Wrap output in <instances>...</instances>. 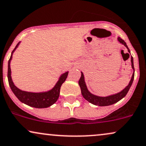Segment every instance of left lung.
<instances>
[{
    "label": "left lung",
    "instance_id": "1",
    "mask_svg": "<svg viewBox=\"0 0 146 146\" xmlns=\"http://www.w3.org/2000/svg\"><path fill=\"white\" fill-rule=\"evenodd\" d=\"M118 41L120 43H121L127 48L128 50V52L130 53V50L129 49L128 46L125 43L124 40L121 39L120 37L118 38ZM131 54V53H130ZM131 67L132 69H133V73L131 79L129 84L127 86L125 89H123L122 91L119 92V93L115 94L108 96L106 97H102V96H96L93 94H92L91 92H90L89 90L87 88L86 82H85V79H84V73L82 72V75H81L80 79L79 80V85L80 86L81 91H82V94L83 97L86 100H88V102L92 103V104L96 105V106H109V105H112L114 104V103H117L119 102V100H121V99L123 98L125 96L127 95V92L129 90L131 86L133 84L134 79V75H135V69H134V65H133V58L131 56Z\"/></svg>",
    "mask_w": 146,
    "mask_h": 146
}]
</instances>
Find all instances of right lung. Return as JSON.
I'll use <instances>...</instances> for the list:
<instances>
[{
    "label": "right lung",
    "mask_w": 146,
    "mask_h": 146,
    "mask_svg": "<svg viewBox=\"0 0 146 146\" xmlns=\"http://www.w3.org/2000/svg\"><path fill=\"white\" fill-rule=\"evenodd\" d=\"M20 42L16 45L13 50L12 51L11 55L10 58L8 62V81L9 84L10 86L12 92L15 95V96L24 104L28 105L29 106L34 107L37 108H48V107L52 106L56 102L59 97L60 90L62 84L65 82L67 79L69 71L65 72L60 75L58 82L53 87L52 89L47 92H29L26 91H23L19 89L18 88L15 86L11 78V71L10 63L11 60L12 59V56L15 50L19 45Z\"/></svg>",
    "instance_id": "right-lung-1"
}]
</instances>
